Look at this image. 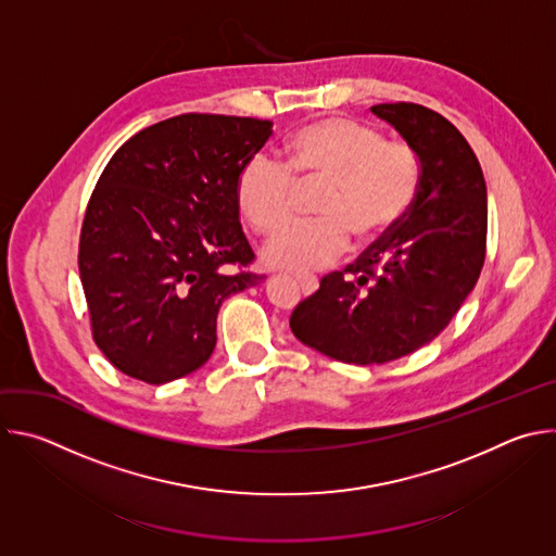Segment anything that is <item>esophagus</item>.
<instances>
[{"label":"esophagus","mask_w":556,"mask_h":556,"mask_svg":"<svg viewBox=\"0 0 556 556\" xmlns=\"http://www.w3.org/2000/svg\"><path fill=\"white\" fill-rule=\"evenodd\" d=\"M296 283L301 286L303 294H312L316 290V279L314 277H296Z\"/></svg>","instance_id":"1"}]
</instances>
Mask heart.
<instances>
[{"label": "heart", "instance_id": "1", "mask_svg": "<svg viewBox=\"0 0 556 556\" xmlns=\"http://www.w3.org/2000/svg\"><path fill=\"white\" fill-rule=\"evenodd\" d=\"M279 153L281 165L251 157L235 182L237 208L255 232L273 235L287 223L294 188L321 184L323 189L313 205L319 220L289 227L264 247V264L277 270H321L345 253L350 237L356 249L380 244L407 217L420 191L418 155L348 116L294 129Z\"/></svg>", "mask_w": 556, "mask_h": 556}]
</instances>
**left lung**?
<instances>
[{"instance_id": "left-lung-1", "label": "left lung", "mask_w": 556, "mask_h": 556, "mask_svg": "<svg viewBox=\"0 0 556 556\" xmlns=\"http://www.w3.org/2000/svg\"><path fill=\"white\" fill-rule=\"evenodd\" d=\"M371 114L420 161V191L387 240L301 301L290 330L341 363L380 365L431 343L480 279L486 257V182L466 138L438 112L380 103Z\"/></svg>"}]
</instances>
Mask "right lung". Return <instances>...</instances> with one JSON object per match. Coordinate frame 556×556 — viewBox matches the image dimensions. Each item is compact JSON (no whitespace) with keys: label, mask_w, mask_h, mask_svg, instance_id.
<instances>
[{"label":"right lung","mask_w":556,"mask_h":556,"mask_svg":"<svg viewBox=\"0 0 556 556\" xmlns=\"http://www.w3.org/2000/svg\"><path fill=\"white\" fill-rule=\"evenodd\" d=\"M270 121L182 114L131 136L90 198L78 273L92 337L123 374L165 384L202 367L217 312L262 281L228 273L255 260L235 182Z\"/></svg>","instance_id":"add662e5"}]
</instances>
